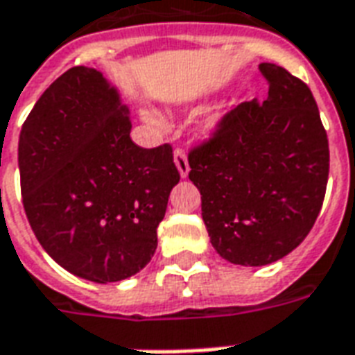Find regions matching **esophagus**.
I'll use <instances>...</instances> for the list:
<instances>
[{
  "label": "esophagus",
  "mask_w": 355,
  "mask_h": 355,
  "mask_svg": "<svg viewBox=\"0 0 355 355\" xmlns=\"http://www.w3.org/2000/svg\"><path fill=\"white\" fill-rule=\"evenodd\" d=\"M175 157V165H177L178 173H180V177L186 178L188 177V173H190V164H188V156H186L184 150H175L173 154Z\"/></svg>",
  "instance_id": "esophagus-1"
}]
</instances>
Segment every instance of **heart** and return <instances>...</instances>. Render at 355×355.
I'll use <instances>...</instances> for the list:
<instances>
[{
	"label": "heart",
	"mask_w": 355,
	"mask_h": 355,
	"mask_svg": "<svg viewBox=\"0 0 355 355\" xmlns=\"http://www.w3.org/2000/svg\"><path fill=\"white\" fill-rule=\"evenodd\" d=\"M143 118H144V120H146V122H148V124L156 125V128H164V125H165V120L162 116H159L157 112L144 111L143 112ZM216 122H218V116L214 118V120H212V124H216Z\"/></svg>",
	"instance_id": "1"
}]
</instances>
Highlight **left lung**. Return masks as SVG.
<instances>
[{"mask_svg": "<svg viewBox=\"0 0 355 355\" xmlns=\"http://www.w3.org/2000/svg\"><path fill=\"white\" fill-rule=\"evenodd\" d=\"M263 103H241L216 135L190 152V180L214 250L261 267L295 250L324 203L329 144L309 86L277 64Z\"/></svg>", "mask_w": 355, "mask_h": 355, "instance_id": "left-lung-1", "label": "left lung"}]
</instances>
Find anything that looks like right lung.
<instances>
[{"instance_id":"right-lung-1","label":"right lung","mask_w":355,"mask_h":355,"mask_svg":"<svg viewBox=\"0 0 355 355\" xmlns=\"http://www.w3.org/2000/svg\"><path fill=\"white\" fill-rule=\"evenodd\" d=\"M114 84L77 65L44 90L20 131L22 203L58 265L97 284L137 275L157 246L171 190L173 148H141Z\"/></svg>"}]
</instances>
